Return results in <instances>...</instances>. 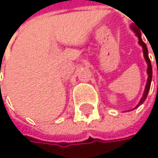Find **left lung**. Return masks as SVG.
Here are the masks:
<instances>
[{"label": "left lung", "mask_w": 158, "mask_h": 158, "mask_svg": "<svg viewBox=\"0 0 158 158\" xmlns=\"http://www.w3.org/2000/svg\"><path fill=\"white\" fill-rule=\"evenodd\" d=\"M131 28H132V30L134 31V33L136 35V36L138 37V39H139L138 44H139L143 48V57H144L145 62L147 63V70H146V72H147V75H148L147 81H146V84H145V88H144V91H143V97L141 98V100H140L139 103H138V104L134 108V109H135V108H137L138 106H140V105L142 104L143 102L145 101L146 97H147V94H148V91H149V89H150V86H151L152 76H153V71H152V65H151V61H150L149 56H148V50H147V48H146V45L143 43V41L142 40V36H141V31H140V29H139V28H137L136 26H135L134 24H132ZM134 109H133V110H134Z\"/></svg>", "instance_id": "8db88e82"}]
</instances>
